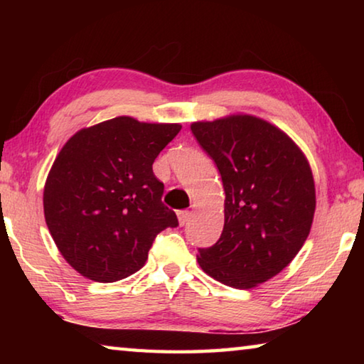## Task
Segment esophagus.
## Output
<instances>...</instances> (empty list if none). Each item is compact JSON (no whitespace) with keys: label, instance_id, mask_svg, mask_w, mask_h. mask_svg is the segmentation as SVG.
Returning a JSON list of instances; mask_svg holds the SVG:
<instances>
[{"label":"esophagus","instance_id":"esophagus-1","mask_svg":"<svg viewBox=\"0 0 364 364\" xmlns=\"http://www.w3.org/2000/svg\"><path fill=\"white\" fill-rule=\"evenodd\" d=\"M176 217H178V223H180L181 226H184L189 221V218H191V212L180 210V212L176 213Z\"/></svg>","mask_w":364,"mask_h":364}]
</instances>
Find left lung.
<instances>
[{"instance_id":"8db88e82","label":"left lung","mask_w":364,"mask_h":364,"mask_svg":"<svg viewBox=\"0 0 364 364\" xmlns=\"http://www.w3.org/2000/svg\"><path fill=\"white\" fill-rule=\"evenodd\" d=\"M220 170L225 226L197 263L213 279L252 289L281 273L305 244L316 208L311 167L295 141L273 123L230 114L191 123Z\"/></svg>"}]
</instances>
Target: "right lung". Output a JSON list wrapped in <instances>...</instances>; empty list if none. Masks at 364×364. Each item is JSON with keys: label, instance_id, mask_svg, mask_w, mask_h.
Wrapping results in <instances>:
<instances>
[{"label": "right lung", "instance_id": "1", "mask_svg": "<svg viewBox=\"0 0 364 364\" xmlns=\"http://www.w3.org/2000/svg\"><path fill=\"white\" fill-rule=\"evenodd\" d=\"M180 123L120 115L78 130L59 151L43 210L65 262L85 278L115 282L144 267L154 237L178 226L152 171Z\"/></svg>", "mask_w": 364, "mask_h": 364}]
</instances>
